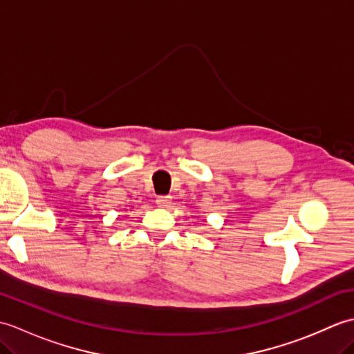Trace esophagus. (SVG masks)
<instances>
[{
  "instance_id": "esophagus-1",
  "label": "esophagus",
  "mask_w": 354,
  "mask_h": 354,
  "mask_svg": "<svg viewBox=\"0 0 354 354\" xmlns=\"http://www.w3.org/2000/svg\"><path fill=\"white\" fill-rule=\"evenodd\" d=\"M171 202V196H158L156 198V204L160 207H169Z\"/></svg>"
}]
</instances>
